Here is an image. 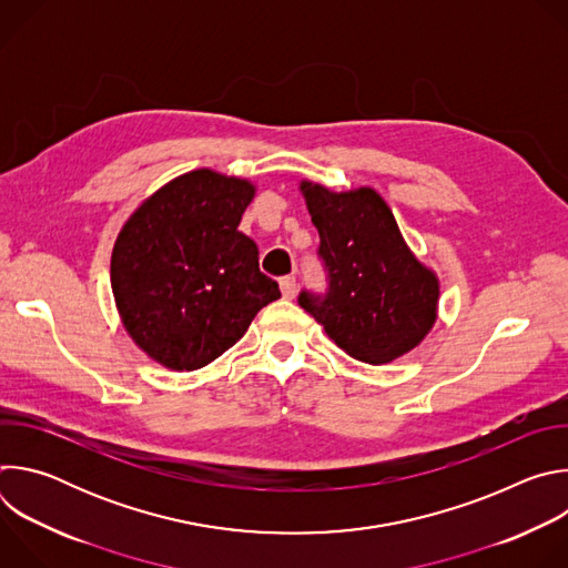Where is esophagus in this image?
Returning <instances> with one entry per match:
<instances>
[{"mask_svg":"<svg viewBox=\"0 0 568 568\" xmlns=\"http://www.w3.org/2000/svg\"><path fill=\"white\" fill-rule=\"evenodd\" d=\"M281 292L285 298H294L296 296V278L294 276L281 278Z\"/></svg>","mask_w":568,"mask_h":568,"instance_id":"34e87169","label":"esophagus"}]
</instances>
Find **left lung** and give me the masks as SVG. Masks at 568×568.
Masks as SVG:
<instances>
[{
  "mask_svg": "<svg viewBox=\"0 0 568 568\" xmlns=\"http://www.w3.org/2000/svg\"><path fill=\"white\" fill-rule=\"evenodd\" d=\"M298 191L331 278L326 296L301 292L298 305L359 362L388 364L420 346L438 316L440 281L404 242L384 197L371 186L335 193L307 180Z\"/></svg>",
  "mask_w": 568,
  "mask_h": 568,
  "instance_id": "8db88e82",
  "label": "left lung"
}]
</instances>
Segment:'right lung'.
Returning <instances> with one entry per match:
<instances>
[{"mask_svg": "<svg viewBox=\"0 0 568 568\" xmlns=\"http://www.w3.org/2000/svg\"><path fill=\"white\" fill-rule=\"evenodd\" d=\"M256 184L211 169L184 173L145 197L121 226L110 265L125 333L156 364L195 371L229 351L278 283L237 231Z\"/></svg>", "mask_w": 568, "mask_h": 568, "instance_id": "obj_1", "label": "right lung"}]
</instances>
